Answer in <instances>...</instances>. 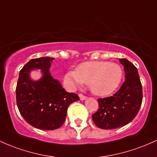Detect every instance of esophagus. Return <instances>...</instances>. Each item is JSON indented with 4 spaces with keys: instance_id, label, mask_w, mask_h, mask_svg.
<instances>
[{
    "instance_id": "1",
    "label": "esophagus",
    "mask_w": 157,
    "mask_h": 157,
    "mask_svg": "<svg viewBox=\"0 0 157 157\" xmlns=\"http://www.w3.org/2000/svg\"><path fill=\"white\" fill-rule=\"evenodd\" d=\"M79 97H80V100H81V101H84V100H86V98H87L86 97V96L82 95V94H79Z\"/></svg>"
}]
</instances>
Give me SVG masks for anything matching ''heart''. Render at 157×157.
Masks as SVG:
<instances>
[{"instance_id": "1", "label": "heart", "mask_w": 157, "mask_h": 157, "mask_svg": "<svg viewBox=\"0 0 157 157\" xmlns=\"http://www.w3.org/2000/svg\"><path fill=\"white\" fill-rule=\"evenodd\" d=\"M123 77L119 65L105 61H90L80 64L76 71L65 75V83L71 89L87 83L93 94L106 96L118 88Z\"/></svg>"}]
</instances>
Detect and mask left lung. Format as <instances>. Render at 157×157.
I'll use <instances>...</instances> for the list:
<instances>
[{"label": "left lung", "instance_id": "8db88e82", "mask_svg": "<svg viewBox=\"0 0 157 157\" xmlns=\"http://www.w3.org/2000/svg\"><path fill=\"white\" fill-rule=\"evenodd\" d=\"M125 80L111 97L99 98V109L92 115L99 128L112 130L127 124L136 116L142 102V86L137 68L127 59H119Z\"/></svg>", "mask_w": 157, "mask_h": 157}]
</instances>
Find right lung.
<instances>
[{"label":"right lung","mask_w":157,"mask_h":157,"mask_svg":"<svg viewBox=\"0 0 157 157\" xmlns=\"http://www.w3.org/2000/svg\"><path fill=\"white\" fill-rule=\"evenodd\" d=\"M54 58L30 59L20 71L16 86V102L21 116L31 126L53 130L63 124L68 106L80 100L75 93H68L54 79L50 68ZM41 70L42 77L33 80L30 74Z\"/></svg>","instance_id":"1"}]
</instances>
